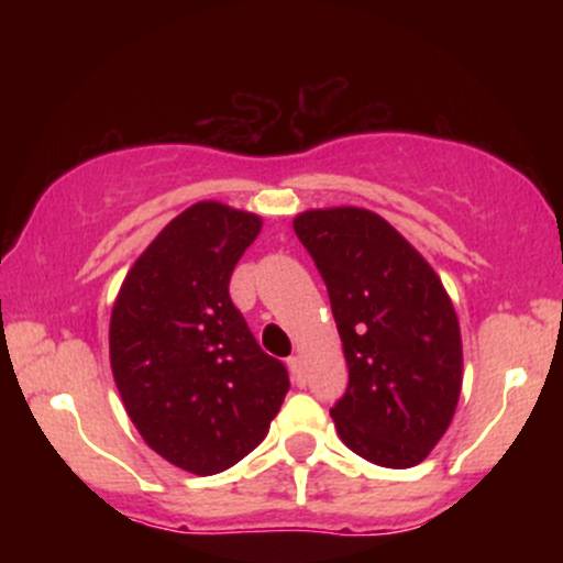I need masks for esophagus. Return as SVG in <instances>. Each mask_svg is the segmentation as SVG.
<instances>
[{"label": "esophagus", "instance_id": "obj_1", "mask_svg": "<svg viewBox=\"0 0 563 563\" xmlns=\"http://www.w3.org/2000/svg\"><path fill=\"white\" fill-rule=\"evenodd\" d=\"M288 367H290V376H294L296 384H303V367H301V357H299V354H294V357H288Z\"/></svg>", "mask_w": 563, "mask_h": 563}]
</instances>
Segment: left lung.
<instances>
[{
	"label": "left lung",
	"instance_id": "8db88e82",
	"mask_svg": "<svg viewBox=\"0 0 563 563\" xmlns=\"http://www.w3.org/2000/svg\"><path fill=\"white\" fill-rule=\"evenodd\" d=\"M294 230L325 280L344 344L349 386L331 410L341 442L378 466H418L461 397V325L448 290L367 209H309Z\"/></svg>",
	"mask_w": 563,
	"mask_h": 563
}]
</instances>
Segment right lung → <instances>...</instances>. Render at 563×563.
<instances>
[{"mask_svg": "<svg viewBox=\"0 0 563 563\" xmlns=\"http://www.w3.org/2000/svg\"><path fill=\"white\" fill-rule=\"evenodd\" d=\"M262 217L200 200L132 264L111 312V371L140 437L172 466L211 476L267 437L290 386L230 299Z\"/></svg>", "mask_w": 563, "mask_h": 563, "instance_id": "add662e5", "label": "right lung"}]
</instances>
